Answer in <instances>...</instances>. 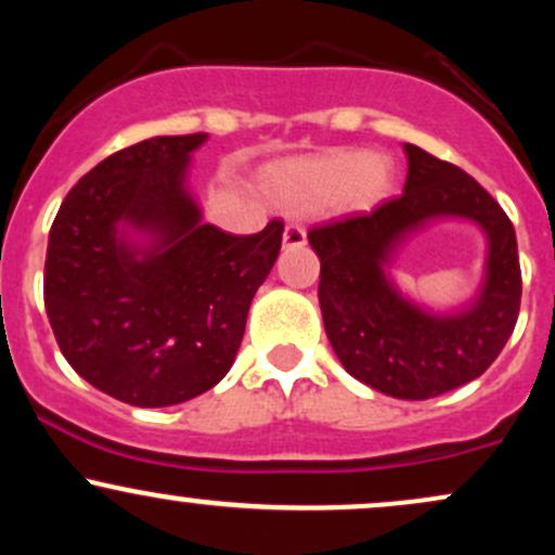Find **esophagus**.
Returning <instances> with one entry per match:
<instances>
[{
    "mask_svg": "<svg viewBox=\"0 0 555 555\" xmlns=\"http://www.w3.org/2000/svg\"><path fill=\"white\" fill-rule=\"evenodd\" d=\"M308 242V232L302 224H286L284 227V247H302Z\"/></svg>",
    "mask_w": 555,
    "mask_h": 555,
    "instance_id": "1",
    "label": "esophagus"
}]
</instances>
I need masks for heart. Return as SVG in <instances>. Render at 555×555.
<instances>
[{"label":"heart","mask_w":555,"mask_h":555,"mask_svg":"<svg viewBox=\"0 0 555 555\" xmlns=\"http://www.w3.org/2000/svg\"><path fill=\"white\" fill-rule=\"evenodd\" d=\"M260 182L266 195L289 211H315L331 203L365 211L391 188V164L367 151H328L271 164Z\"/></svg>","instance_id":"1"}]
</instances>
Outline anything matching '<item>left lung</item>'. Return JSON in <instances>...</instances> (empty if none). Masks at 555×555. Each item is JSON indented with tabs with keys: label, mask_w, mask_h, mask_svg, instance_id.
Segmentation results:
<instances>
[{
	"label": "left lung",
	"mask_w": 555,
	"mask_h": 555,
	"mask_svg": "<svg viewBox=\"0 0 555 555\" xmlns=\"http://www.w3.org/2000/svg\"><path fill=\"white\" fill-rule=\"evenodd\" d=\"M404 193L371 214L308 232L321 258L323 326L349 375L397 399H430L490 367L517 326L521 269L514 224L467 171L406 143ZM436 215H464L491 242L483 295L460 317L436 319L401 300L379 266L404 231Z\"/></svg>",
	"instance_id": "left-lung-1"
}]
</instances>
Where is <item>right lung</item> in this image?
Here are the masks:
<instances>
[{
	"label": "right lung",
	"instance_id": "1",
	"mask_svg": "<svg viewBox=\"0 0 555 555\" xmlns=\"http://www.w3.org/2000/svg\"><path fill=\"white\" fill-rule=\"evenodd\" d=\"M203 140L149 138L106 156L69 190L49 232L54 339L75 373L132 406L180 404L224 378L282 250L279 219L245 237L201 224L184 169ZM119 220L156 233L157 245L127 246Z\"/></svg>",
	"mask_w": 555,
	"mask_h": 555
}]
</instances>
